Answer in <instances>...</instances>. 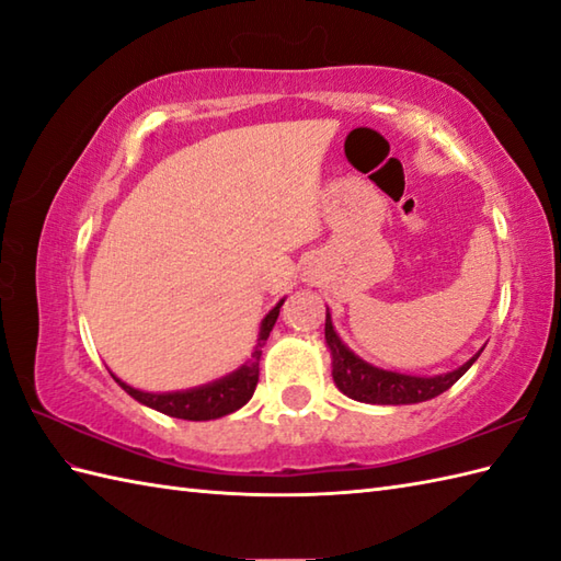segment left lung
Wrapping results in <instances>:
<instances>
[{"label": "left lung", "instance_id": "obj_1", "mask_svg": "<svg viewBox=\"0 0 561 561\" xmlns=\"http://www.w3.org/2000/svg\"><path fill=\"white\" fill-rule=\"evenodd\" d=\"M325 342L332 356V378L344 396L368 404H414L432 400L446 392L456 380L478 362L480 352L465 362L456 371L440 376H408L398 371H386L359 359L332 328L330 311L325 313Z\"/></svg>", "mask_w": 561, "mask_h": 561}]
</instances>
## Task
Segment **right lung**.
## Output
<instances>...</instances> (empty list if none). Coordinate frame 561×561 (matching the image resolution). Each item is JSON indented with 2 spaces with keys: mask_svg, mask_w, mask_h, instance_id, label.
Masks as SVG:
<instances>
[{
  "mask_svg": "<svg viewBox=\"0 0 561 561\" xmlns=\"http://www.w3.org/2000/svg\"><path fill=\"white\" fill-rule=\"evenodd\" d=\"M284 299L272 308V311L265 316L260 325V335H257V344L250 359L236 368L233 374L224 376L219 380H211L207 386L199 388H190V390H178V392H145L137 390L133 386L123 383L121 378H115V383L121 386L127 396H133L137 402L147 404V408L163 412L169 416H175V420H190V422H207V420H219L224 414H231L236 410H241L243 404L253 398L255 386H257V376H260V356H262V347L270 337V332L277 323L279 308H282Z\"/></svg>",
  "mask_w": 561,
  "mask_h": 561,
  "instance_id": "right-lung-1",
  "label": "right lung"
}]
</instances>
